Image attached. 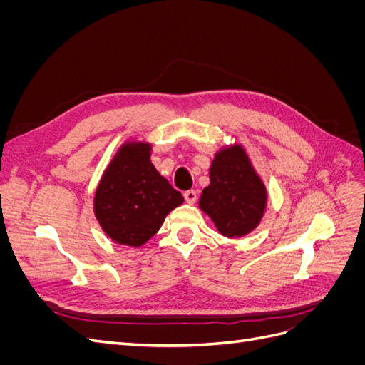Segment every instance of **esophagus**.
Segmentation results:
<instances>
[{
    "mask_svg": "<svg viewBox=\"0 0 365 365\" xmlns=\"http://www.w3.org/2000/svg\"><path fill=\"white\" fill-rule=\"evenodd\" d=\"M196 197H197V195H196L195 190H187L184 193V200H185L187 204H195L196 202Z\"/></svg>",
    "mask_w": 365,
    "mask_h": 365,
    "instance_id": "1",
    "label": "esophagus"
}]
</instances>
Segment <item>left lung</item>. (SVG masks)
Returning a JSON list of instances; mask_svg holds the SVG:
<instances>
[{
  "label": "left lung",
  "mask_w": 365,
  "mask_h": 365,
  "mask_svg": "<svg viewBox=\"0 0 365 365\" xmlns=\"http://www.w3.org/2000/svg\"><path fill=\"white\" fill-rule=\"evenodd\" d=\"M208 175L210 184L201 193L200 208L222 236L250 235L267 212L268 192L245 148L239 143L220 148Z\"/></svg>",
  "instance_id": "8db88e82"
}]
</instances>
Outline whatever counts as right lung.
Here are the masks:
<instances>
[{
  "label": "right lung",
  "instance_id": "right-lung-1",
  "mask_svg": "<svg viewBox=\"0 0 365 365\" xmlns=\"http://www.w3.org/2000/svg\"><path fill=\"white\" fill-rule=\"evenodd\" d=\"M152 145L126 140L109 161L94 193V216L118 245L138 248L184 202L150 161Z\"/></svg>",
  "mask_w": 365,
  "mask_h": 365
}]
</instances>
